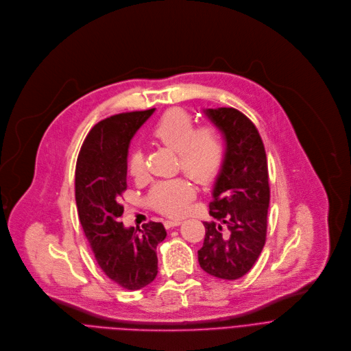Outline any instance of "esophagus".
<instances>
[{"mask_svg":"<svg viewBox=\"0 0 351 351\" xmlns=\"http://www.w3.org/2000/svg\"><path fill=\"white\" fill-rule=\"evenodd\" d=\"M182 223V220H178V219H169L165 221V227L166 228H173V227H177Z\"/></svg>","mask_w":351,"mask_h":351,"instance_id":"obj_1","label":"esophagus"}]
</instances>
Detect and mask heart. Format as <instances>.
Instances as JSON below:
<instances>
[{
    "mask_svg": "<svg viewBox=\"0 0 351 351\" xmlns=\"http://www.w3.org/2000/svg\"><path fill=\"white\" fill-rule=\"evenodd\" d=\"M152 136L178 152L180 167L200 184L212 182L223 167L226 144L219 127L215 124L196 127L192 116L180 108L167 110L158 120L152 128ZM128 167L136 178L147 174L143 149L132 151ZM193 197L195 186L186 177L160 181L149 193L151 204L170 216L182 215Z\"/></svg>",
    "mask_w": 351,
    "mask_h": 351,
    "instance_id": "1",
    "label": "heart"
}]
</instances>
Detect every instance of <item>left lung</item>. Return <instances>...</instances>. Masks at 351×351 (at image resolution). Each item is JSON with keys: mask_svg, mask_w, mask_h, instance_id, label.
Listing matches in <instances>:
<instances>
[{"mask_svg": "<svg viewBox=\"0 0 351 351\" xmlns=\"http://www.w3.org/2000/svg\"><path fill=\"white\" fill-rule=\"evenodd\" d=\"M224 134L227 151L208 213L197 260L207 274L234 281L257 261L267 239L268 166L263 139L253 121L234 108L207 109Z\"/></svg>", "mask_w": 351, "mask_h": 351, "instance_id": "8db88e82", "label": "left lung"}]
</instances>
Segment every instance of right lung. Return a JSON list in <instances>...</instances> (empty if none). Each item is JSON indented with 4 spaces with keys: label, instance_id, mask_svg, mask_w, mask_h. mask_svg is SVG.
<instances>
[{
    "label": "right lung",
    "instance_id": "right-lung-1",
    "mask_svg": "<svg viewBox=\"0 0 351 351\" xmlns=\"http://www.w3.org/2000/svg\"><path fill=\"white\" fill-rule=\"evenodd\" d=\"M155 109L113 114L87 134L76 163V203L84 235L101 269L114 284L138 291L158 275L156 246L166 238L162 223L124 228L120 203L127 189V154L135 131Z\"/></svg>",
    "mask_w": 351,
    "mask_h": 351
}]
</instances>
